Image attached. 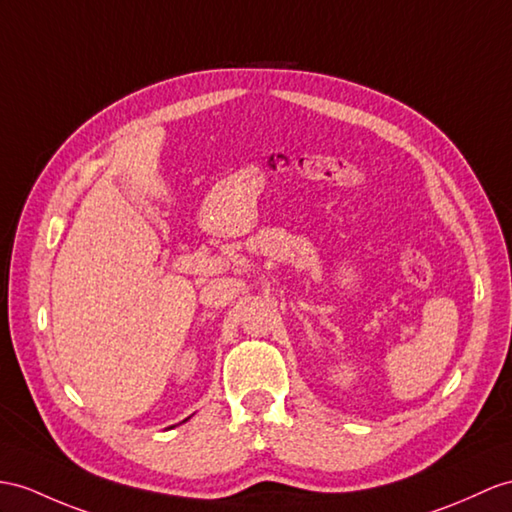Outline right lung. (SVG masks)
Wrapping results in <instances>:
<instances>
[{
	"mask_svg": "<svg viewBox=\"0 0 512 512\" xmlns=\"http://www.w3.org/2000/svg\"><path fill=\"white\" fill-rule=\"evenodd\" d=\"M184 421H186V419H184Z\"/></svg>",
	"mask_w": 512,
	"mask_h": 512,
	"instance_id": "right-lung-1",
	"label": "right lung"
}]
</instances>
